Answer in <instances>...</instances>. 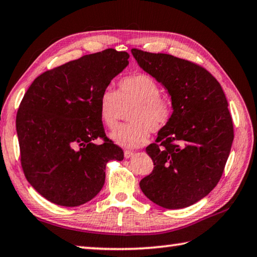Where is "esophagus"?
I'll list each match as a JSON object with an SVG mask.
<instances>
[{"label": "esophagus", "mask_w": 257, "mask_h": 257, "mask_svg": "<svg viewBox=\"0 0 257 257\" xmlns=\"http://www.w3.org/2000/svg\"><path fill=\"white\" fill-rule=\"evenodd\" d=\"M132 156H134V152H132V151H124V158L125 159L132 158Z\"/></svg>", "instance_id": "34e87169"}]
</instances>
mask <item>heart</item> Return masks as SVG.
Returning <instances> with one entry per match:
<instances>
[{
  "instance_id": "obj_1",
  "label": "heart",
  "mask_w": 257,
  "mask_h": 257,
  "mask_svg": "<svg viewBox=\"0 0 257 257\" xmlns=\"http://www.w3.org/2000/svg\"><path fill=\"white\" fill-rule=\"evenodd\" d=\"M129 114L132 123L121 125L111 134V138L124 149H137L151 138V130L160 133L172 119V107L161 97V86L146 73L122 77L118 90L105 88L99 94V116L108 129L118 127L123 107L133 106Z\"/></svg>"
}]
</instances>
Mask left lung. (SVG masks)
Returning a JSON list of instances; mask_svg holds the SVG:
<instances>
[{
    "instance_id": "left-lung-1",
    "label": "left lung",
    "mask_w": 257,
    "mask_h": 257,
    "mask_svg": "<svg viewBox=\"0 0 257 257\" xmlns=\"http://www.w3.org/2000/svg\"><path fill=\"white\" fill-rule=\"evenodd\" d=\"M139 66L161 82L172 101L171 122L146 147L154 170L139 182L147 198L176 210L205 197L222 176L233 124L222 87L191 61L133 49Z\"/></svg>"
}]
</instances>
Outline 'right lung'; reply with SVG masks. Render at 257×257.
I'll return each mask as SVG.
<instances>
[{
  "label": "right lung",
  "instance_id": "right-lung-1",
  "mask_svg": "<svg viewBox=\"0 0 257 257\" xmlns=\"http://www.w3.org/2000/svg\"><path fill=\"white\" fill-rule=\"evenodd\" d=\"M127 52L106 49L43 72L25 93L16 127L26 179L47 201L79 206L105 181L106 163L123 151L108 141L98 98L129 63ZM101 138V146L93 141Z\"/></svg>",
  "mask_w": 257,
  "mask_h": 257
}]
</instances>
